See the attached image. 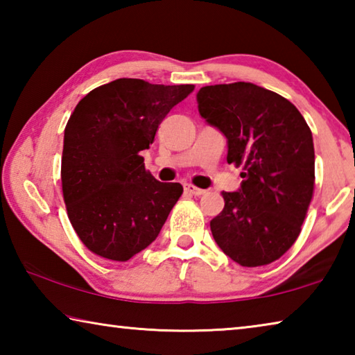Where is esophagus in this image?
Returning <instances> with one entry per match:
<instances>
[{
    "label": "esophagus",
    "mask_w": 355,
    "mask_h": 355,
    "mask_svg": "<svg viewBox=\"0 0 355 355\" xmlns=\"http://www.w3.org/2000/svg\"><path fill=\"white\" fill-rule=\"evenodd\" d=\"M184 191L188 192V194H192V196H203L205 194V189H200V188H196L194 184H184Z\"/></svg>",
    "instance_id": "34e87169"
}]
</instances>
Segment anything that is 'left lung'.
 <instances>
[{"label": "left lung", "mask_w": 355, "mask_h": 355, "mask_svg": "<svg viewBox=\"0 0 355 355\" xmlns=\"http://www.w3.org/2000/svg\"><path fill=\"white\" fill-rule=\"evenodd\" d=\"M200 116L227 137V163L243 166L241 188L222 192L209 222L216 244L241 266L277 260L296 241L313 196V136L291 101L252 83L205 86Z\"/></svg>", "instance_id": "8db88e82"}]
</instances>
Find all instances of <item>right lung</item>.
Returning <instances> with one entry per match:
<instances>
[{"instance_id":"add662e5","label":"right lung","mask_w":355,"mask_h":355,"mask_svg":"<svg viewBox=\"0 0 355 355\" xmlns=\"http://www.w3.org/2000/svg\"><path fill=\"white\" fill-rule=\"evenodd\" d=\"M192 91V84L119 78L76 105L64 131L62 194L76 235L94 254L127 261L159 235L183 186L153 178L139 153Z\"/></svg>"}]
</instances>
